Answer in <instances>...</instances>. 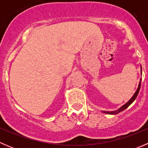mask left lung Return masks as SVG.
<instances>
[{
  "label": "left lung",
  "instance_id": "obj_1",
  "mask_svg": "<svg viewBox=\"0 0 148 148\" xmlns=\"http://www.w3.org/2000/svg\"><path fill=\"white\" fill-rule=\"evenodd\" d=\"M140 85H141V79H140V83H139V86H138V89H137V91H136V92H135V95H133V97H132L131 98L129 102H128L127 103H126V104H125V105L122 106V107H121L120 109H119V110H117V111H114V112H106V113H107V114H118V113H119V112H120L121 111H122V110H125V109H126L127 107H129V106L130 105V104H132V103L134 102V100H135V99H136L137 96H138V93H139V91H140Z\"/></svg>",
  "mask_w": 148,
  "mask_h": 148
}]
</instances>
